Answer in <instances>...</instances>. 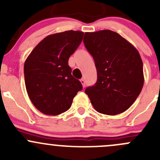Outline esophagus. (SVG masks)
<instances>
[{
  "instance_id": "34e87169",
  "label": "esophagus",
  "mask_w": 160,
  "mask_h": 160,
  "mask_svg": "<svg viewBox=\"0 0 160 160\" xmlns=\"http://www.w3.org/2000/svg\"><path fill=\"white\" fill-rule=\"evenodd\" d=\"M80 82H81L82 85H83V87L84 88L85 85H86V81H85L84 79H81V80H80Z\"/></svg>"
}]
</instances>
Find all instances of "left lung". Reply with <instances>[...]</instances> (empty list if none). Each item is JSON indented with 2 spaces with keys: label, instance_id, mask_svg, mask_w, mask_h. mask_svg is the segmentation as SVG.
Instances as JSON below:
<instances>
[{
  "label": "left lung",
  "instance_id": "8db88e82",
  "mask_svg": "<svg viewBox=\"0 0 160 160\" xmlns=\"http://www.w3.org/2000/svg\"><path fill=\"white\" fill-rule=\"evenodd\" d=\"M83 43L94 59L98 80L85 93L97 111L108 115L132 105L144 83L143 64L138 50L111 30L86 32Z\"/></svg>",
  "mask_w": 160,
  "mask_h": 160
}]
</instances>
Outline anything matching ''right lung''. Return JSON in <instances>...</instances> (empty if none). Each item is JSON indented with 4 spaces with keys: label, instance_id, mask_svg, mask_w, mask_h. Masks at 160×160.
I'll use <instances>...</instances> for the list:
<instances>
[{
    "label": "right lung",
    "instance_id": "obj_1",
    "mask_svg": "<svg viewBox=\"0 0 160 160\" xmlns=\"http://www.w3.org/2000/svg\"><path fill=\"white\" fill-rule=\"evenodd\" d=\"M83 32L66 31L42 40L24 66L25 82L31 101L42 113L58 115L68 110L81 83L71 74L69 58L83 40Z\"/></svg>",
    "mask_w": 160,
    "mask_h": 160
}]
</instances>
